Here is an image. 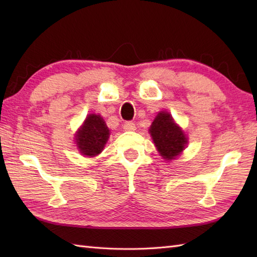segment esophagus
<instances>
[{
    "instance_id": "1",
    "label": "esophagus",
    "mask_w": 257,
    "mask_h": 257,
    "mask_svg": "<svg viewBox=\"0 0 257 257\" xmlns=\"http://www.w3.org/2000/svg\"><path fill=\"white\" fill-rule=\"evenodd\" d=\"M123 129L127 132H133V130H136V124L134 121H125L123 123Z\"/></svg>"
}]
</instances>
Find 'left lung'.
<instances>
[{"label": "left lung", "mask_w": 257, "mask_h": 257, "mask_svg": "<svg viewBox=\"0 0 257 257\" xmlns=\"http://www.w3.org/2000/svg\"><path fill=\"white\" fill-rule=\"evenodd\" d=\"M149 132L158 151L166 160L174 159L179 156L187 144L182 130L174 123L170 113L165 111L158 113Z\"/></svg>", "instance_id": "obj_1"}]
</instances>
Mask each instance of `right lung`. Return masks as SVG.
<instances>
[{
	"mask_svg": "<svg viewBox=\"0 0 257 257\" xmlns=\"http://www.w3.org/2000/svg\"><path fill=\"white\" fill-rule=\"evenodd\" d=\"M108 138L109 129L103 119L98 114H89L76 136V143L81 154L94 157L100 154Z\"/></svg>",
	"mask_w": 257,
	"mask_h": 257,
	"instance_id": "right-lung-1",
	"label": "right lung"
}]
</instances>
